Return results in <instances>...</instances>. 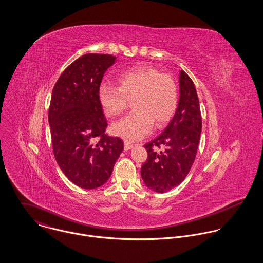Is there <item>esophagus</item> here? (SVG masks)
Segmentation results:
<instances>
[{"label":"esophagus","mask_w":263,"mask_h":263,"mask_svg":"<svg viewBox=\"0 0 263 263\" xmlns=\"http://www.w3.org/2000/svg\"><path fill=\"white\" fill-rule=\"evenodd\" d=\"M133 147H134V145L132 143L124 142V150H130Z\"/></svg>","instance_id":"1"}]
</instances>
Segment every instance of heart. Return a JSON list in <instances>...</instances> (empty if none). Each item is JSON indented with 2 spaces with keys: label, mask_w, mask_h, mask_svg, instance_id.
Wrapping results in <instances>:
<instances>
[{
  "label": "heart",
  "mask_w": 263,
  "mask_h": 263,
  "mask_svg": "<svg viewBox=\"0 0 263 263\" xmlns=\"http://www.w3.org/2000/svg\"><path fill=\"white\" fill-rule=\"evenodd\" d=\"M116 87L102 85L98 90L100 106L109 117L123 112L133 100L135 110L111 126L114 135L138 141L148 135L154 122L167 123L176 112L179 100L178 87L173 77L161 74L155 68L139 67L128 70L116 80Z\"/></svg>",
  "instance_id": "obj_1"
}]
</instances>
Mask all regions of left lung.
I'll return each instance as SVG.
<instances>
[{
	"label": "left lung",
	"instance_id": "1",
	"mask_svg": "<svg viewBox=\"0 0 263 263\" xmlns=\"http://www.w3.org/2000/svg\"><path fill=\"white\" fill-rule=\"evenodd\" d=\"M179 85L178 107L172 120L159 137L145 145L148 158L141 175L147 187L161 193L178 186L185 179L200 139L199 101L195 86L184 71H180Z\"/></svg>",
	"mask_w": 263,
	"mask_h": 263
}]
</instances>
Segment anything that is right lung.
I'll use <instances>...</instances> for the list:
<instances>
[{
  "label": "right lung",
  "mask_w": 263,
  "mask_h": 263,
  "mask_svg": "<svg viewBox=\"0 0 263 263\" xmlns=\"http://www.w3.org/2000/svg\"><path fill=\"white\" fill-rule=\"evenodd\" d=\"M115 57L87 53L58 79L51 94L48 121L54 158L70 181L93 189L103 185L123 150V141L105 134L107 121L98 90Z\"/></svg>",
  "instance_id": "obj_1"
}]
</instances>
